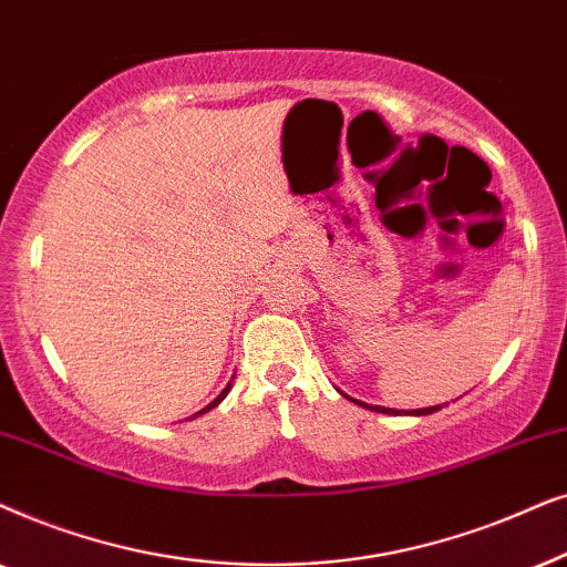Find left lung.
Listing matches in <instances>:
<instances>
[{"mask_svg":"<svg viewBox=\"0 0 567 567\" xmlns=\"http://www.w3.org/2000/svg\"><path fill=\"white\" fill-rule=\"evenodd\" d=\"M358 404H362V402H358ZM362 406H368V404H362ZM368 410H375V412H386V414H391L394 410H386V406H368ZM441 410V404L437 406H425V410H414V412H410V414H433V412H437ZM399 414V412H396Z\"/></svg>","mask_w":567,"mask_h":567,"instance_id":"left-lung-1","label":"left lung"}]
</instances>
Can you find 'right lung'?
<instances>
[{
    "label": "right lung",
    "mask_w": 567,
    "mask_h": 567,
    "mask_svg": "<svg viewBox=\"0 0 567 567\" xmlns=\"http://www.w3.org/2000/svg\"><path fill=\"white\" fill-rule=\"evenodd\" d=\"M230 386H233V381L228 383V386H225V389L220 391V396H217V399H215V402H209V404L205 406V410H199V412H196V414H205V412H209V410H213V406H217V404H220V402H223V399H225V396H228V391H230ZM196 414H194V417H196Z\"/></svg>",
    "instance_id": "add662e5"
}]
</instances>
